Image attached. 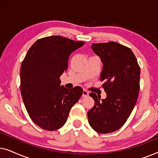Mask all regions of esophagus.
Returning a JSON list of instances; mask_svg holds the SVG:
<instances>
[{"instance_id": "obj_1", "label": "esophagus", "mask_w": 158, "mask_h": 158, "mask_svg": "<svg viewBox=\"0 0 158 158\" xmlns=\"http://www.w3.org/2000/svg\"><path fill=\"white\" fill-rule=\"evenodd\" d=\"M89 95V92L86 90H83V97H86Z\"/></svg>"}]
</instances>
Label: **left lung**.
<instances>
[{
    "mask_svg": "<svg viewBox=\"0 0 158 158\" xmlns=\"http://www.w3.org/2000/svg\"><path fill=\"white\" fill-rule=\"evenodd\" d=\"M92 49L101 58L102 85L106 98L89 94L95 101L88 111L90 127L98 133L120 129L127 122L137 102L139 90L140 68L132 51L115 42L93 44Z\"/></svg>",
    "mask_w": 158,
    "mask_h": 158,
    "instance_id": "8db88e82",
    "label": "left lung"
}]
</instances>
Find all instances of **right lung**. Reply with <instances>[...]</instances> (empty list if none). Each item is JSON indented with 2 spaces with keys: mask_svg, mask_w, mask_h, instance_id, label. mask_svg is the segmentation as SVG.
<instances>
[{
  "mask_svg": "<svg viewBox=\"0 0 158 158\" xmlns=\"http://www.w3.org/2000/svg\"><path fill=\"white\" fill-rule=\"evenodd\" d=\"M84 44L60 36H47L36 41L23 60L21 96L30 118L43 129L61 128L83 94L79 86H60V77L68 70L70 54Z\"/></svg>",
  "mask_w": 158,
  "mask_h": 158,
  "instance_id": "right-lung-1",
  "label": "right lung"
}]
</instances>
